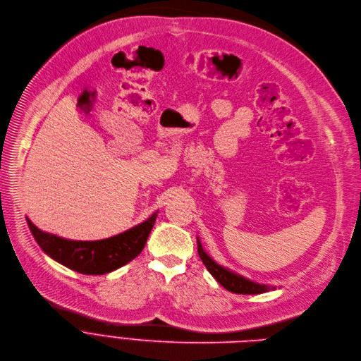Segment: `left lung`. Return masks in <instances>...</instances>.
<instances>
[{
	"label": "left lung",
	"mask_w": 361,
	"mask_h": 361,
	"mask_svg": "<svg viewBox=\"0 0 361 361\" xmlns=\"http://www.w3.org/2000/svg\"><path fill=\"white\" fill-rule=\"evenodd\" d=\"M197 252H199V256H200L202 262L204 264V267L207 268V271L227 290L235 292V293H242V295H253V293H264V292L276 289V286L253 282V281H250V279H247V278H245V276H242L239 274H235L231 269H227V268L219 265L217 262H214L204 252L199 238H197Z\"/></svg>",
	"instance_id": "obj_1"
}]
</instances>
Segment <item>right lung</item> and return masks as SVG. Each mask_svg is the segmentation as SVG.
Here are the masks:
<instances>
[{
    "mask_svg": "<svg viewBox=\"0 0 361 361\" xmlns=\"http://www.w3.org/2000/svg\"><path fill=\"white\" fill-rule=\"evenodd\" d=\"M157 213L123 233L89 242L69 240L46 233L32 224L28 217L27 224L43 252L63 267L85 275H104L126 265L142 252Z\"/></svg>",
    "mask_w": 361,
    "mask_h": 361,
    "instance_id": "right-lung-1",
    "label": "right lung"
}]
</instances>
